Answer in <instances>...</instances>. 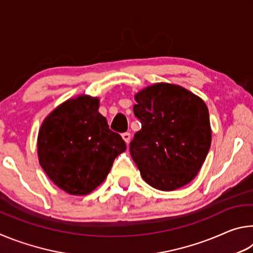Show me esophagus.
<instances>
[{
    "label": "esophagus",
    "mask_w": 253,
    "mask_h": 253,
    "mask_svg": "<svg viewBox=\"0 0 253 253\" xmlns=\"http://www.w3.org/2000/svg\"><path fill=\"white\" fill-rule=\"evenodd\" d=\"M122 136H123V139L126 142V144H129V142H130V137H131L129 132H124V134H123Z\"/></svg>",
    "instance_id": "esophagus-1"
}]
</instances>
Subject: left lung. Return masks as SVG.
Returning a JSON list of instances; mask_svg holds the SVG:
<instances>
[{
	"instance_id": "obj_1",
	"label": "left lung",
	"mask_w": 253,
	"mask_h": 253,
	"mask_svg": "<svg viewBox=\"0 0 253 253\" xmlns=\"http://www.w3.org/2000/svg\"><path fill=\"white\" fill-rule=\"evenodd\" d=\"M135 100L142 129L129 149L144 181L168 192L193 181L212 139L203 99L178 84L157 83L137 92Z\"/></svg>"
}]
</instances>
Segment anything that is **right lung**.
<instances>
[{"instance_id": "1", "label": "right lung", "mask_w": 253, "mask_h": 253, "mask_svg": "<svg viewBox=\"0 0 253 253\" xmlns=\"http://www.w3.org/2000/svg\"><path fill=\"white\" fill-rule=\"evenodd\" d=\"M99 98L68 99L44 118L38 134V157L48 177L71 195H87L105 181L126 151L121 135L98 111Z\"/></svg>"}]
</instances>
